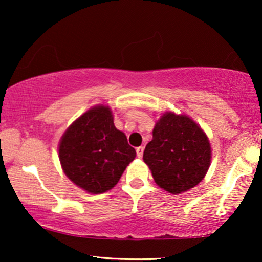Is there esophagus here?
<instances>
[{"instance_id": "obj_1", "label": "esophagus", "mask_w": 262, "mask_h": 262, "mask_svg": "<svg viewBox=\"0 0 262 262\" xmlns=\"http://www.w3.org/2000/svg\"><path fill=\"white\" fill-rule=\"evenodd\" d=\"M136 151H137V157H138V159H142L143 152H144V148H143V146H138V148L136 149Z\"/></svg>"}]
</instances>
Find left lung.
<instances>
[{
  "label": "left lung",
  "instance_id": "8db88e82",
  "mask_svg": "<svg viewBox=\"0 0 262 262\" xmlns=\"http://www.w3.org/2000/svg\"><path fill=\"white\" fill-rule=\"evenodd\" d=\"M212 150L205 132L191 117L164 112L156 121L143 160L159 187L180 194L195 187L209 170Z\"/></svg>",
  "mask_w": 262,
  "mask_h": 262
}]
</instances>
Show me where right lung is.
<instances>
[{
  "label": "right lung",
  "mask_w": 262,
  "mask_h": 262,
  "mask_svg": "<svg viewBox=\"0 0 262 262\" xmlns=\"http://www.w3.org/2000/svg\"><path fill=\"white\" fill-rule=\"evenodd\" d=\"M64 174L92 194L113 188L136 157L123 131L114 126L113 112L96 105L73 121L58 144Z\"/></svg>",
  "instance_id": "add662e5"
}]
</instances>
